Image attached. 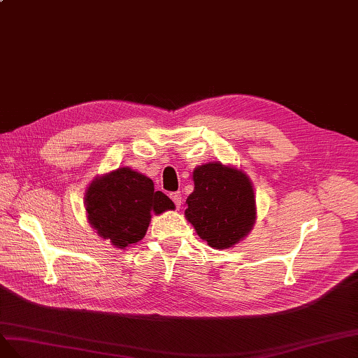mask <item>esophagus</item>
<instances>
[{
  "instance_id": "obj_1",
  "label": "esophagus",
  "mask_w": 358,
  "mask_h": 358,
  "mask_svg": "<svg viewBox=\"0 0 358 358\" xmlns=\"http://www.w3.org/2000/svg\"><path fill=\"white\" fill-rule=\"evenodd\" d=\"M171 199L173 201V203H176V207L180 208V206H181V195H180V193L178 192L171 193Z\"/></svg>"
}]
</instances>
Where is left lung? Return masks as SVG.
<instances>
[{"label":"left lung","mask_w":358,"mask_h":358,"mask_svg":"<svg viewBox=\"0 0 358 358\" xmlns=\"http://www.w3.org/2000/svg\"><path fill=\"white\" fill-rule=\"evenodd\" d=\"M195 190L186 203V217L198 236L216 249L238 243L252 229L257 211L246 173L222 163H207L193 171Z\"/></svg>","instance_id":"left-lung-1"}]
</instances>
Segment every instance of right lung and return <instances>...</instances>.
Instances as JSON below:
<instances>
[{
  "label": "right lung",
  "instance_id": "obj_1",
  "mask_svg": "<svg viewBox=\"0 0 358 358\" xmlns=\"http://www.w3.org/2000/svg\"><path fill=\"white\" fill-rule=\"evenodd\" d=\"M85 207L99 236L124 249L145 236L151 213L160 214L176 206L165 193L155 190L148 177L120 168L91 182Z\"/></svg>",
  "mask_w": 358,
  "mask_h": 358
}]
</instances>
